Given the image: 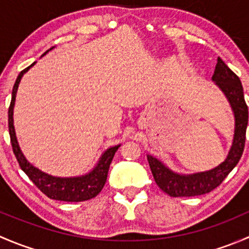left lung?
<instances>
[{"label":"left lung","mask_w":249,"mask_h":249,"mask_svg":"<svg viewBox=\"0 0 249 249\" xmlns=\"http://www.w3.org/2000/svg\"><path fill=\"white\" fill-rule=\"evenodd\" d=\"M212 80L224 92L233 112L235 131H233L232 145L227 159L222 164L210 171L193 173V175H179L173 172L157 158L148 154L147 159L155 183L162 192L169 194L170 196H197L212 192L232 171L242 157L248 124V107L245 101L241 80L220 57H218L217 60Z\"/></svg>","instance_id":"obj_1"}]
</instances>
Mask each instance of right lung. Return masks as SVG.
<instances>
[{
  "mask_svg": "<svg viewBox=\"0 0 249 249\" xmlns=\"http://www.w3.org/2000/svg\"><path fill=\"white\" fill-rule=\"evenodd\" d=\"M52 49L53 48H50L49 50ZM49 50H47L44 54H47ZM35 64L36 62H34V64L30 65L29 67H26V69L20 72L16 80V84L13 87V91H12V101L8 109V127L14 155H16L18 162H19V166L21 167L22 171L26 173L27 177L35 183V185L43 194H46L49 199L60 200V201L66 202L87 201V200H90L96 196L101 192L102 188H104L107 179V175H108L109 165L112 162L115 152L120 147V144L108 148L102 154V157L100 158L99 162L94 167V170L91 172L87 173V175L79 176V177H54V176L48 175L46 172H42L41 170H38L34 165L30 164L26 160V158L24 157V154H22L21 149L19 147V143L17 141L16 130H14L13 125V108L14 104H16L17 90L18 87H19L20 80H21V77Z\"/></svg>",
  "mask_w": 249,
  "mask_h": 249,
  "instance_id": "right-lung-1",
  "label": "right lung"
}]
</instances>
